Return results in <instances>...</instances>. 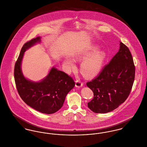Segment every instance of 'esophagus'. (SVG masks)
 <instances>
[{"mask_svg":"<svg viewBox=\"0 0 147 147\" xmlns=\"http://www.w3.org/2000/svg\"><path fill=\"white\" fill-rule=\"evenodd\" d=\"M83 86V83L81 82L79 80H77L76 81V87H78V88H80L82 87Z\"/></svg>","mask_w":147,"mask_h":147,"instance_id":"esophagus-1","label":"esophagus"}]
</instances>
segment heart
Returning <instances> with one entry per match:
<instances>
[{
  "instance_id": "1",
  "label": "heart",
  "mask_w": 147,
  "mask_h": 147,
  "mask_svg": "<svg viewBox=\"0 0 147 147\" xmlns=\"http://www.w3.org/2000/svg\"><path fill=\"white\" fill-rule=\"evenodd\" d=\"M97 47H93L80 52L74 57L76 61H82L80 70L87 77L92 78L101 72L107 58V54L103 50H98ZM64 64L68 70L76 68V62L71 57H67Z\"/></svg>"
}]
</instances>
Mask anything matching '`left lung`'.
I'll list each match as a JSON object with an SVG mask.
<instances>
[{
    "mask_svg": "<svg viewBox=\"0 0 147 147\" xmlns=\"http://www.w3.org/2000/svg\"><path fill=\"white\" fill-rule=\"evenodd\" d=\"M135 66L128 47L120 42L119 51L100 74L87 86L94 94L88 107L97 113H107L117 108L129 96L135 78Z\"/></svg>",
    "mask_w": 147,
    "mask_h": 147,
    "instance_id": "left-lung-1",
    "label": "left lung"
}]
</instances>
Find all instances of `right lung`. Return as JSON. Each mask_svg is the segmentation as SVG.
<instances>
[{
  "label": "right lung",
  "mask_w": 147,
  "mask_h": 147,
  "mask_svg": "<svg viewBox=\"0 0 147 147\" xmlns=\"http://www.w3.org/2000/svg\"><path fill=\"white\" fill-rule=\"evenodd\" d=\"M41 42L38 36L25 43L15 64L14 76L18 92L27 105L46 114L55 113L63 105L66 96L75 86L71 77L64 71L52 67L47 76L39 82L27 79L23 74L21 64L24 52Z\"/></svg>",
  "instance_id": "1"
}]
</instances>
